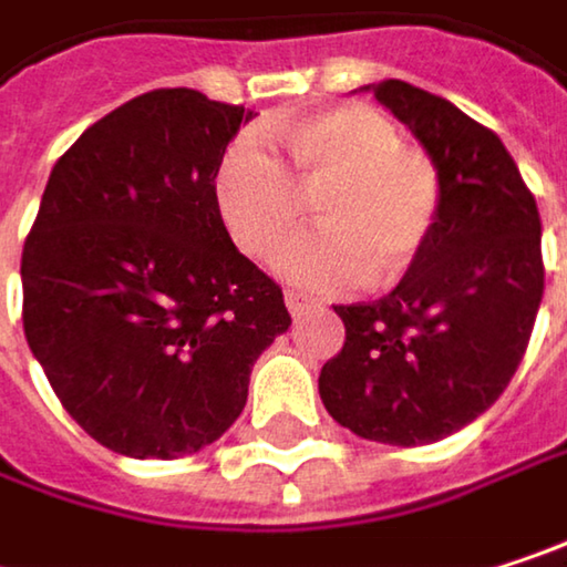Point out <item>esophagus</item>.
Returning a JSON list of instances; mask_svg holds the SVG:
<instances>
[{"label":"esophagus","mask_w":567,"mask_h":567,"mask_svg":"<svg viewBox=\"0 0 567 567\" xmlns=\"http://www.w3.org/2000/svg\"><path fill=\"white\" fill-rule=\"evenodd\" d=\"M285 305H288V311L291 315H305V311H311L315 308V298H308V295H301V291H285Z\"/></svg>","instance_id":"34e87169"}]
</instances>
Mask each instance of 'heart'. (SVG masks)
Masks as SVG:
<instances>
[{"label": "heart", "instance_id": "heart-1", "mask_svg": "<svg viewBox=\"0 0 567 567\" xmlns=\"http://www.w3.org/2000/svg\"><path fill=\"white\" fill-rule=\"evenodd\" d=\"M279 137L291 171L256 134L233 141L219 161L216 203L239 249L269 259L301 226L311 196L321 229L282 249L279 272L288 282L311 291L400 282L440 223L436 164L400 144L394 124L364 104L315 111L285 124Z\"/></svg>", "mask_w": 567, "mask_h": 567}]
</instances>
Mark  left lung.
Masks as SVG:
<instances>
[{"label": "left lung", "instance_id": "8db88e82", "mask_svg": "<svg viewBox=\"0 0 567 567\" xmlns=\"http://www.w3.org/2000/svg\"><path fill=\"white\" fill-rule=\"evenodd\" d=\"M368 87L436 164L443 209L433 243L391 295L334 305L344 348L321 368L318 394L364 440L423 446L473 423L509 388L545 291L542 219L489 127L396 78Z\"/></svg>", "mask_w": 567, "mask_h": 567}]
</instances>
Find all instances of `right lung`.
<instances>
[{"instance_id":"right-lung-1","label":"right lung","mask_w":567,"mask_h":567,"mask_svg":"<svg viewBox=\"0 0 567 567\" xmlns=\"http://www.w3.org/2000/svg\"><path fill=\"white\" fill-rule=\"evenodd\" d=\"M249 117L193 87L147 91L91 124L42 193L22 249L25 341L61 406L121 456L219 440L291 324L216 203L219 161Z\"/></svg>"}]
</instances>
